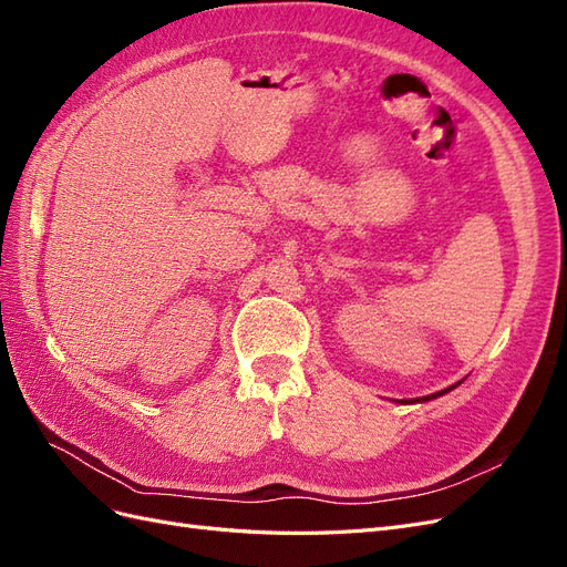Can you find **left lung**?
Masks as SVG:
<instances>
[{"instance_id": "left-lung-1", "label": "left lung", "mask_w": 567, "mask_h": 567, "mask_svg": "<svg viewBox=\"0 0 567 567\" xmlns=\"http://www.w3.org/2000/svg\"><path fill=\"white\" fill-rule=\"evenodd\" d=\"M456 385H461V381L458 383H454V385H450V388H444V390H440V392H433V394H425V398H414V400H394L398 404H416V402H427V400H435V398H440V394H444V392H450V390H454Z\"/></svg>"}]
</instances>
